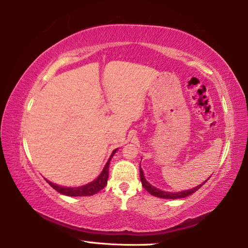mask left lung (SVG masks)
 Returning <instances> with one entry per match:
<instances>
[{
    "mask_svg": "<svg viewBox=\"0 0 248 248\" xmlns=\"http://www.w3.org/2000/svg\"><path fill=\"white\" fill-rule=\"evenodd\" d=\"M140 179H141L142 186H143L144 189L148 190L152 196L158 197V198H163V199H180V198H185V197H187V196H190L191 194H194V192L198 190L199 188L202 186V185H204L205 182L208 180L207 179L204 183H202L201 185H199V186H197L195 188H192V189H188V190L180 191V192H166V191L159 190L158 188L152 186V185H151L149 182H146L144 174H143V170H141V167H140Z\"/></svg>",
    "mask_w": 248,
    "mask_h": 248,
    "instance_id": "left-lung-1",
    "label": "left lung"
}]
</instances>
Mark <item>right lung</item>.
<instances>
[{"label": "right lung", "mask_w": 248, "mask_h": 248, "mask_svg": "<svg viewBox=\"0 0 248 248\" xmlns=\"http://www.w3.org/2000/svg\"><path fill=\"white\" fill-rule=\"evenodd\" d=\"M117 150H115L112 152L111 156L109 157L107 164L105 165L104 170L102 171L97 178H96L94 182L89 183L84 186L81 187H74V188H70V187H62V186H58L56 184H52L51 182L47 180V183L51 186L53 189H56L58 192H60L62 195L65 196H71V197H83V196H92L97 194L99 190H102L103 188L107 185V179H108V170H109V163H110L111 157L114 156V154Z\"/></svg>", "instance_id": "add662e5"}]
</instances>
